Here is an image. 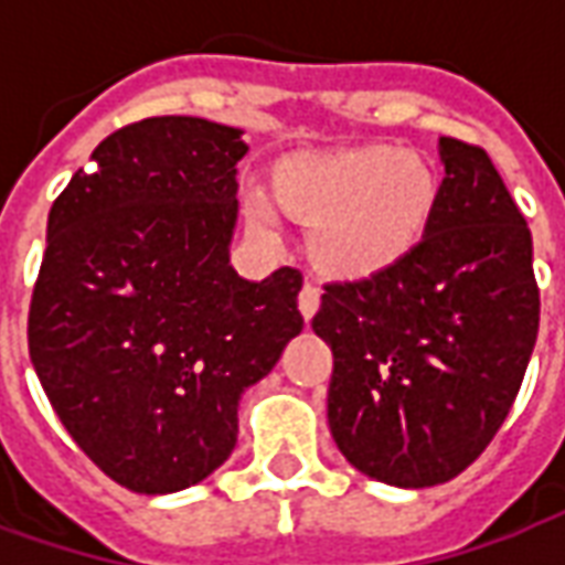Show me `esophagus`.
<instances>
[{
    "label": "esophagus",
    "mask_w": 565,
    "mask_h": 565,
    "mask_svg": "<svg viewBox=\"0 0 565 565\" xmlns=\"http://www.w3.org/2000/svg\"><path fill=\"white\" fill-rule=\"evenodd\" d=\"M320 308V290L318 287H311V284H306L302 287V294H299V311H302V318L311 320L315 315H318Z\"/></svg>",
    "instance_id": "1"
}]
</instances>
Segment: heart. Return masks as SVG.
I'll return each instance as SVG.
<instances>
[{
  "label": "heart",
  "instance_id": "heart-1",
  "mask_svg": "<svg viewBox=\"0 0 565 565\" xmlns=\"http://www.w3.org/2000/svg\"><path fill=\"white\" fill-rule=\"evenodd\" d=\"M271 193L311 223L308 254L320 269L363 281L403 263L436 211L438 181L424 157L396 148L287 153L271 169ZM247 217L271 226L266 199L247 202Z\"/></svg>",
  "mask_w": 565,
  "mask_h": 565
}]
</instances>
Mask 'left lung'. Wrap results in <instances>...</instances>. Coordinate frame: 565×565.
<instances>
[{
	"mask_svg": "<svg viewBox=\"0 0 565 565\" xmlns=\"http://www.w3.org/2000/svg\"><path fill=\"white\" fill-rule=\"evenodd\" d=\"M445 178L420 245L375 278L327 284V417L344 460L436 487L497 436L539 335L533 235L484 150L438 139Z\"/></svg>",
	"mask_w": 565,
	"mask_h": 565,
	"instance_id": "obj_1",
	"label": "left lung"
}]
</instances>
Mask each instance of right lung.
<instances>
[{
    "label": "right lung",
    "instance_id": "obj_1",
    "mask_svg": "<svg viewBox=\"0 0 565 565\" xmlns=\"http://www.w3.org/2000/svg\"><path fill=\"white\" fill-rule=\"evenodd\" d=\"M242 129L148 117L93 150L47 214L30 356L108 478L174 493L233 454L238 403L302 332V275L230 263Z\"/></svg>",
    "mask_w": 565,
    "mask_h": 565
}]
</instances>
